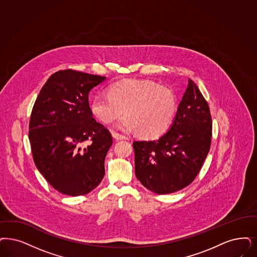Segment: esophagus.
<instances>
[{
  "instance_id": "esophagus-1",
  "label": "esophagus",
  "mask_w": 257,
  "mask_h": 257,
  "mask_svg": "<svg viewBox=\"0 0 257 257\" xmlns=\"http://www.w3.org/2000/svg\"><path fill=\"white\" fill-rule=\"evenodd\" d=\"M112 137L114 138L115 140H124L125 139L124 135L117 133H112Z\"/></svg>"
}]
</instances>
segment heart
Returning <instances> with one entry per match:
<instances>
[{"mask_svg":"<svg viewBox=\"0 0 257 257\" xmlns=\"http://www.w3.org/2000/svg\"><path fill=\"white\" fill-rule=\"evenodd\" d=\"M116 124L118 130L135 131L144 138L154 139L166 133L174 119L177 101L173 91L148 80H124L108 88V94L95 96L90 111L104 124Z\"/></svg>","mask_w":257,"mask_h":257,"instance_id":"1","label":"heart"}]
</instances>
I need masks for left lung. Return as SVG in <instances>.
I'll list each match as a JSON object with an SVG mask.
<instances>
[{"label":"left lung","mask_w":257,"mask_h":257,"mask_svg":"<svg viewBox=\"0 0 257 257\" xmlns=\"http://www.w3.org/2000/svg\"><path fill=\"white\" fill-rule=\"evenodd\" d=\"M211 125L208 103L189 79L169 131L153 141L133 142L137 179L157 194L189 186L209 153Z\"/></svg>","instance_id":"left-lung-1"}]
</instances>
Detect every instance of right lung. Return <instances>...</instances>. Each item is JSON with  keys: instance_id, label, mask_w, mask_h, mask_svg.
<instances>
[{"instance_id": "1", "label": "right lung", "mask_w": 257, "mask_h": 257, "mask_svg": "<svg viewBox=\"0 0 257 257\" xmlns=\"http://www.w3.org/2000/svg\"><path fill=\"white\" fill-rule=\"evenodd\" d=\"M105 77L71 69L60 70L42 87L29 121L33 160L59 192L84 195L101 183L112 137L92 117L90 90ZM90 141L84 149L82 144Z\"/></svg>"}]
</instances>
